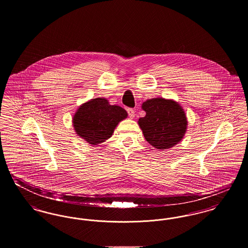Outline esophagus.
Masks as SVG:
<instances>
[{"label": "esophagus", "instance_id": "34e87169", "mask_svg": "<svg viewBox=\"0 0 248 248\" xmlns=\"http://www.w3.org/2000/svg\"><path fill=\"white\" fill-rule=\"evenodd\" d=\"M127 112L130 118L133 119L135 117V110L133 108H127Z\"/></svg>", "mask_w": 248, "mask_h": 248}]
</instances>
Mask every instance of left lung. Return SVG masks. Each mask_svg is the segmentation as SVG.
I'll use <instances>...</instances> for the list:
<instances>
[{
  "label": "left lung",
  "instance_id": "1",
  "mask_svg": "<svg viewBox=\"0 0 248 248\" xmlns=\"http://www.w3.org/2000/svg\"><path fill=\"white\" fill-rule=\"evenodd\" d=\"M145 117L139 120L144 138L155 149H170L181 141L187 130L184 109L172 99L155 97L142 104Z\"/></svg>",
  "mask_w": 248,
  "mask_h": 248
}]
</instances>
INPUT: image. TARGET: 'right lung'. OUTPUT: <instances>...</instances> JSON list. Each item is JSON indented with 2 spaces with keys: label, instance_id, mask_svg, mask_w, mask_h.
Segmentation results:
<instances>
[{
  "label": "right lung",
  "instance_id": "add662e5",
  "mask_svg": "<svg viewBox=\"0 0 248 248\" xmlns=\"http://www.w3.org/2000/svg\"><path fill=\"white\" fill-rule=\"evenodd\" d=\"M127 117L122 107L110 105L106 98H93L82 104L72 123L76 134L91 145H98L109 139L119 123Z\"/></svg>",
  "mask_w": 248,
  "mask_h": 248
}]
</instances>
